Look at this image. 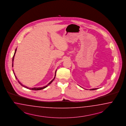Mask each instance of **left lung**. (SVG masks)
I'll use <instances>...</instances> for the list:
<instances>
[{"label":"left lung","instance_id":"8db88e82","mask_svg":"<svg viewBox=\"0 0 126 126\" xmlns=\"http://www.w3.org/2000/svg\"><path fill=\"white\" fill-rule=\"evenodd\" d=\"M97 89V88H95V89H90V90H96Z\"/></svg>","mask_w":126,"mask_h":126}]
</instances>
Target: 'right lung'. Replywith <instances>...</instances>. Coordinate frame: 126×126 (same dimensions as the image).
Instances as JSON below:
<instances>
[{"mask_svg": "<svg viewBox=\"0 0 126 126\" xmlns=\"http://www.w3.org/2000/svg\"><path fill=\"white\" fill-rule=\"evenodd\" d=\"M16 49L15 51V53H14V55H13V58H12V67H13V62H14V57H15V53H16ZM13 73H14V75H15V77L16 79H17V78H16V76L15 74V73H14V70L13 69ZM56 71H57V70H56V71H55V76L54 77V78H53V80H51L50 82L49 83H48V84H47V85L46 86H44V87H38V88H37V87H34V88H29V87H27L26 86H25V85H23L22 84V83L19 81V80H17L18 81V83H19V84H20L23 87H25V88H27V89H30V90H34V91H37V90H42V89H45V88H46L47 87L49 84H51L52 83V82L53 81V80L54 79H55V76H56Z\"/></svg>", "mask_w": 126, "mask_h": 126, "instance_id": "1", "label": "right lung"}]
</instances>
